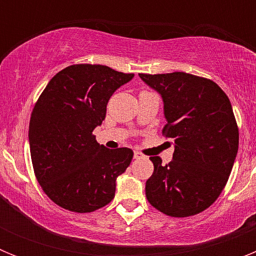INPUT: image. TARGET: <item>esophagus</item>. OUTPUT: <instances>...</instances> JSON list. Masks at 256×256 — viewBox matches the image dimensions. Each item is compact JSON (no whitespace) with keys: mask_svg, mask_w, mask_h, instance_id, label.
<instances>
[{"mask_svg":"<svg viewBox=\"0 0 256 256\" xmlns=\"http://www.w3.org/2000/svg\"><path fill=\"white\" fill-rule=\"evenodd\" d=\"M133 158H134V159H140V158H142V154L138 152V151H134V152H133Z\"/></svg>","mask_w":256,"mask_h":256,"instance_id":"esophagus-1","label":"esophagus"}]
</instances>
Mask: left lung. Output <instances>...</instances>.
Segmentation results:
<instances>
[{
  "label": "left lung",
  "mask_w": 256,
  "mask_h": 256,
  "mask_svg": "<svg viewBox=\"0 0 256 256\" xmlns=\"http://www.w3.org/2000/svg\"><path fill=\"white\" fill-rule=\"evenodd\" d=\"M140 76L162 94V136L176 144L168 164L150 158L154 173L146 182V198L165 216H196L216 202L236 159L238 126L230 98L204 76L183 72Z\"/></svg>",
  "instance_id": "1"
}]
</instances>
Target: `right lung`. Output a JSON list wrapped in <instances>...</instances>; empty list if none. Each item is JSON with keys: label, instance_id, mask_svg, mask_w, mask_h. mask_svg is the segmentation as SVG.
Segmentation results:
<instances>
[{"label": "right lung", "instance_id": "right-lung-1", "mask_svg": "<svg viewBox=\"0 0 256 256\" xmlns=\"http://www.w3.org/2000/svg\"><path fill=\"white\" fill-rule=\"evenodd\" d=\"M133 73L105 65L74 64L48 82L32 110L29 146L36 178L56 205L91 212L115 196V180L133 158L130 148L110 150L94 140L108 98Z\"/></svg>", "mask_w": 256, "mask_h": 256}]
</instances>
